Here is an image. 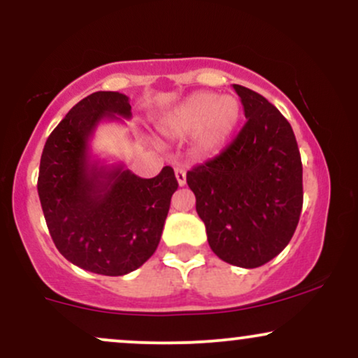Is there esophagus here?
<instances>
[{
  "label": "esophagus",
  "instance_id": "obj_1",
  "mask_svg": "<svg viewBox=\"0 0 358 358\" xmlns=\"http://www.w3.org/2000/svg\"><path fill=\"white\" fill-rule=\"evenodd\" d=\"M175 176H176V182H178L180 187H183V185L187 183V171H185V168L176 166L175 168Z\"/></svg>",
  "mask_w": 358,
  "mask_h": 358
}]
</instances>
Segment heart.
Returning <instances> with one entry per match:
<instances>
[{"label": "heart", "mask_w": 358, "mask_h": 358, "mask_svg": "<svg viewBox=\"0 0 358 358\" xmlns=\"http://www.w3.org/2000/svg\"><path fill=\"white\" fill-rule=\"evenodd\" d=\"M242 116L241 101L232 94L196 92L187 97L163 122L166 136L185 138L196 133V150L217 155L229 145Z\"/></svg>", "instance_id": "obj_1"}]
</instances>
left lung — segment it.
Instances as JSON below:
<instances>
[{
    "mask_svg": "<svg viewBox=\"0 0 358 358\" xmlns=\"http://www.w3.org/2000/svg\"><path fill=\"white\" fill-rule=\"evenodd\" d=\"M248 117L215 158L187 173L208 245L252 269L289 244L303 207V166L293 127L261 94L234 84Z\"/></svg>",
    "mask_w": 358,
    "mask_h": 358,
    "instance_id": "obj_1",
    "label": "left lung"
}]
</instances>
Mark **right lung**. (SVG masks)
Segmentation results:
<instances>
[{"instance_id": "obj_1", "label": "right lung", "mask_w": 358, "mask_h": 358, "mask_svg": "<svg viewBox=\"0 0 358 358\" xmlns=\"http://www.w3.org/2000/svg\"><path fill=\"white\" fill-rule=\"evenodd\" d=\"M121 117H131L124 94L99 90L77 102L45 143L36 185L59 252L104 276H122L153 256L178 188L171 166L139 178L122 163L92 158L96 127Z\"/></svg>"}]
</instances>
